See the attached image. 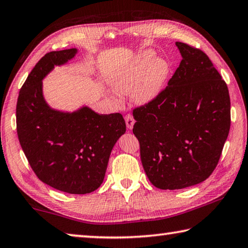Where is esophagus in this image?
<instances>
[{
    "mask_svg": "<svg viewBox=\"0 0 248 248\" xmlns=\"http://www.w3.org/2000/svg\"><path fill=\"white\" fill-rule=\"evenodd\" d=\"M124 120H125V124H127V128L129 130H131L134 125V123H136V120H134L133 117L131 115H127L124 117Z\"/></svg>",
    "mask_w": 248,
    "mask_h": 248,
    "instance_id": "obj_1",
    "label": "esophagus"
}]
</instances>
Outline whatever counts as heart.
<instances>
[{"instance_id": "obj_1", "label": "heart", "mask_w": 248, "mask_h": 248, "mask_svg": "<svg viewBox=\"0 0 248 248\" xmlns=\"http://www.w3.org/2000/svg\"><path fill=\"white\" fill-rule=\"evenodd\" d=\"M170 73V65L165 59L156 58L153 50H145L130 63L117 69L109 83L117 93H133L138 104L146 105L162 93Z\"/></svg>"}]
</instances>
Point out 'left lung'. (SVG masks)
<instances>
[{
	"instance_id": "left-lung-1",
	"label": "left lung",
	"mask_w": 248,
	"mask_h": 248,
	"mask_svg": "<svg viewBox=\"0 0 248 248\" xmlns=\"http://www.w3.org/2000/svg\"><path fill=\"white\" fill-rule=\"evenodd\" d=\"M183 60L153 102L136 108L141 162L159 189L202 183L219 162L231 125L229 90L203 51L176 43Z\"/></svg>"
}]
</instances>
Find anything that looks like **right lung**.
<instances>
[{
    "mask_svg": "<svg viewBox=\"0 0 248 248\" xmlns=\"http://www.w3.org/2000/svg\"><path fill=\"white\" fill-rule=\"evenodd\" d=\"M77 53V48L65 49L40 59L19 91L16 125L20 146L37 177L54 189L84 195L102 185L125 123L118 112L98 115L87 106L62 111L46 102L44 78Z\"/></svg>",
    "mask_w": 248,
    "mask_h": 248,
    "instance_id": "obj_1",
    "label": "right lung"
}]
</instances>
